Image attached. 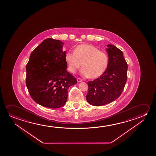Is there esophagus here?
Masks as SVG:
<instances>
[{
  "label": "esophagus",
  "mask_w": 156,
  "mask_h": 156,
  "mask_svg": "<svg viewBox=\"0 0 156 156\" xmlns=\"http://www.w3.org/2000/svg\"><path fill=\"white\" fill-rule=\"evenodd\" d=\"M77 80L78 83L82 82V79L81 78H77Z\"/></svg>",
  "instance_id": "esophagus-1"
}]
</instances>
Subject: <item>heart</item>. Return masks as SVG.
I'll use <instances>...</instances> for the list:
<instances>
[{
  "instance_id": "heart-1",
  "label": "heart",
  "mask_w": 156,
  "mask_h": 156,
  "mask_svg": "<svg viewBox=\"0 0 156 156\" xmlns=\"http://www.w3.org/2000/svg\"><path fill=\"white\" fill-rule=\"evenodd\" d=\"M65 59L69 72L74 73L82 64V74L91 79L102 76L108 64V57L106 53L99 51L94 46L85 44L77 46L73 53L67 52Z\"/></svg>"
}]
</instances>
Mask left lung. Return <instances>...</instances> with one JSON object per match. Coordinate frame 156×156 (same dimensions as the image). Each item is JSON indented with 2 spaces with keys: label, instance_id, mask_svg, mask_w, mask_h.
<instances>
[{
  "label": "left lung",
  "instance_id": "obj_1",
  "mask_svg": "<svg viewBox=\"0 0 156 156\" xmlns=\"http://www.w3.org/2000/svg\"><path fill=\"white\" fill-rule=\"evenodd\" d=\"M107 69L101 77L87 82V102L94 106L110 103L120 96L127 80V62L123 53L115 46L108 44Z\"/></svg>",
  "mask_w": 156,
  "mask_h": 156
}]
</instances>
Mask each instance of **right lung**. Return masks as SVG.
I'll return each mask as SVG.
<instances>
[{
    "label": "right lung",
    "mask_w": 156,
    "mask_h": 156,
    "mask_svg": "<svg viewBox=\"0 0 156 156\" xmlns=\"http://www.w3.org/2000/svg\"><path fill=\"white\" fill-rule=\"evenodd\" d=\"M63 45L59 40L46 39L31 53L26 67L29 94L35 102L46 108L64 105L69 87L77 84L76 78L66 71Z\"/></svg>",
    "instance_id": "1"
}]
</instances>
